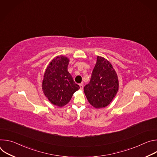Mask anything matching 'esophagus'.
Wrapping results in <instances>:
<instances>
[{
  "label": "esophagus",
  "mask_w": 157,
  "mask_h": 157,
  "mask_svg": "<svg viewBox=\"0 0 157 157\" xmlns=\"http://www.w3.org/2000/svg\"><path fill=\"white\" fill-rule=\"evenodd\" d=\"M79 87H80L81 90H82V89H83V84H79Z\"/></svg>",
  "instance_id": "esophagus-1"
}]
</instances>
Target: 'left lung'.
<instances>
[{
  "mask_svg": "<svg viewBox=\"0 0 157 157\" xmlns=\"http://www.w3.org/2000/svg\"><path fill=\"white\" fill-rule=\"evenodd\" d=\"M118 89V77L113 65L98 56L90 82L84 87L87 101L96 109L105 107L113 100Z\"/></svg>",
  "mask_w": 157,
  "mask_h": 157,
  "instance_id": "8db88e82",
  "label": "left lung"
}]
</instances>
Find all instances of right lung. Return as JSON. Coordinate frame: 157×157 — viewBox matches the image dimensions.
Wrapping results in <instances>:
<instances>
[{
  "instance_id": "obj_1",
  "label": "right lung",
  "mask_w": 157,
  "mask_h": 157,
  "mask_svg": "<svg viewBox=\"0 0 157 157\" xmlns=\"http://www.w3.org/2000/svg\"><path fill=\"white\" fill-rule=\"evenodd\" d=\"M69 61L66 56H57L49 63L43 76V93L52 104L58 107L68 104L80 88L68 71Z\"/></svg>"
}]
</instances>
